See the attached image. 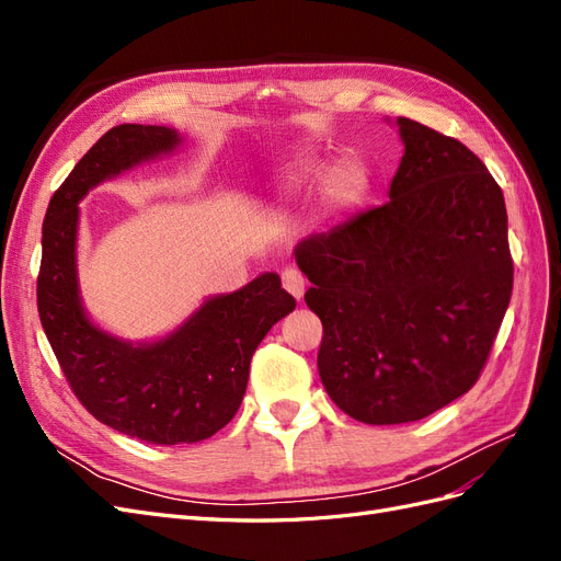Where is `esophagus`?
I'll return each mask as SVG.
<instances>
[{
	"label": "esophagus",
	"mask_w": 561,
	"mask_h": 561,
	"mask_svg": "<svg viewBox=\"0 0 561 561\" xmlns=\"http://www.w3.org/2000/svg\"><path fill=\"white\" fill-rule=\"evenodd\" d=\"M280 280H283V287L287 293H290L297 301L304 297V290H307V280H304V276L299 274L297 268H285L283 271V276H280Z\"/></svg>",
	"instance_id": "34e87169"
}]
</instances>
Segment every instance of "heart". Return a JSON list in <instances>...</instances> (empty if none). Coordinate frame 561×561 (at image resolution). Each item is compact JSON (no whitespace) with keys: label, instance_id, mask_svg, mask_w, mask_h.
Returning a JSON list of instances; mask_svg holds the SVG:
<instances>
[{"label":"heart","instance_id":"b5f03b06","mask_svg":"<svg viewBox=\"0 0 561 561\" xmlns=\"http://www.w3.org/2000/svg\"><path fill=\"white\" fill-rule=\"evenodd\" d=\"M330 175L328 165H322L320 161H311V159H304L297 161L295 165H290V171L285 175V184L290 186V190H301V186H311L320 180H325ZM363 190V178L358 175V171H353V168H342V171H336L332 178V196L342 203H351L353 198H358Z\"/></svg>","mask_w":561,"mask_h":561}]
</instances>
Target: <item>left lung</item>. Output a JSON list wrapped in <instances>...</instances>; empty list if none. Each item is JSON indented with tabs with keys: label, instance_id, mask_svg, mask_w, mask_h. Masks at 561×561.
<instances>
[{
	"label": "left lung",
	"instance_id": "obj_1",
	"mask_svg": "<svg viewBox=\"0 0 561 561\" xmlns=\"http://www.w3.org/2000/svg\"><path fill=\"white\" fill-rule=\"evenodd\" d=\"M388 203L295 248L322 322L318 371L371 426L419 421L480 379L513 295L501 186L454 138L398 118Z\"/></svg>",
	"mask_w": 561,
	"mask_h": 561
}]
</instances>
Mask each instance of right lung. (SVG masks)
<instances>
[{"label": "right lung", "mask_w": 561, "mask_h": 561, "mask_svg": "<svg viewBox=\"0 0 561 561\" xmlns=\"http://www.w3.org/2000/svg\"><path fill=\"white\" fill-rule=\"evenodd\" d=\"M180 142L165 126L110 128L50 198L42 227L37 307L62 375L100 423L149 445H192L225 428L245 396L254 348L297 307L276 274H262L210 297L159 342L130 344L93 325L77 283L79 201Z\"/></svg>", "instance_id": "right-lung-1"}]
</instances>
